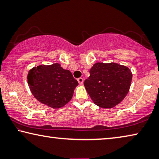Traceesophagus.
<instances>
[{"label": "esophagus", "instance_id": "34e87169", "mask_svg": "<svg viewBox=\"0 0 159 159\" xmlns=\"http://www.w3.org/2000/svg\"><path fill=\"white\" fill-rule=\"evenodd\" d=\"M78 81H79V84L82 85L84 84V79H83V78H79V79H78Z\"/></svg>", "mask_w": 159, "mask_h": 159}]
</instances>
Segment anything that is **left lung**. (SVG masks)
Segmentation results:
<instances>
[{"label":"left lung","instance_id":"1","mask_svg":"<svg viewBox=\"0 0 159 159\" xmlns=\"http://www.w3.org/2000/svg\"><path fill=\"white\" fill-rule=\"evenodd\" d=\"M89 73L84 86L93 103L99 107H115L129 93L132 73L126 66L116 63H96Z\"/></svg>","mask_w":159,"mask_h":159}]
</instances>
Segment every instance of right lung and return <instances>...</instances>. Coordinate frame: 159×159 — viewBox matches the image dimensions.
<instances>
[{
	"label": "right lung",
	"instance_id": "obj_1",
	"mask_svg": "<svg viewBox=\"0 0 159 159\" xmlns=\"http://www.w3.org/2000/svg\"><path fill=\"white\" fill-rule=\"evenodd\" d=\"M27 79L35 98L53 108H60L69 102L79 85L71 72L63 69L59 63L34 67L28 72Z\"/></svg>",
	"mask_w": 159,
	"mask_h": 159
}]
</instances>
